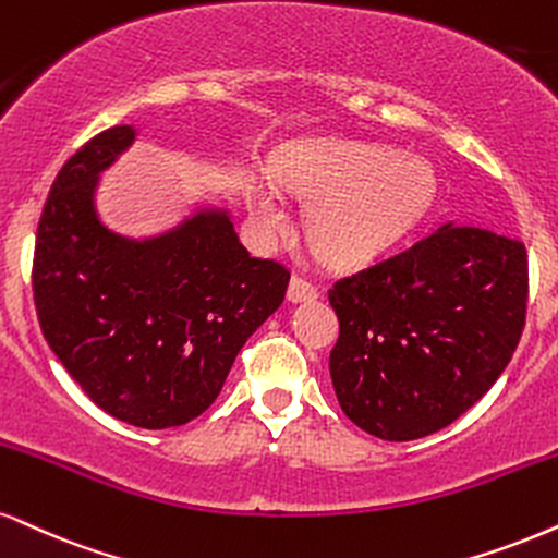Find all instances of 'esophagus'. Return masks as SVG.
<instances>
[{
    "instance_id": "esophagus-1",
    "label": "esophagus",
    "mask_w": 558,
    "mask_h": 558,
    "mask_svg": "<svg viewBox=\"0 0 558 558\" xmlns=\"http://www.w3.org/2000/svg\"><path fill=\"white\" fill-rule=\"evenodd\" d=\"M287 298L292 302H311L318 298V287L313 281H307L305 277H292L290 290H287Z\"/></svg>"
}]
</instances>
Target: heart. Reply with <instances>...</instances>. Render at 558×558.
I'll use <instances>...</instances> for the list:
<instances>
[{"mask_svg": "<svg viewBox=\"0 0 558 558\" xmlns=\"http://www.w3.org/2000/svg\"><path fill=\"white\" fill-rule=\"evenodd\" d=\"M274 178L292 196L315 202L307 238L333 266H360L383 256L435 196L426 165L349 142H294L281 149ZM245 202L253 222L268 235L287 227L284 206L266 183H247Z\"/></svg>", "mask_w": 558, "mask_h": 558, "instance_id": "obj_1", "label": "heart"}]
</instances>
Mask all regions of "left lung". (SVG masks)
<instances>
[{"mask_svg":"<svg viewBox=\"0 0 558 558\" xmlns=\"http://www.w3.org/2000/svg\"><path fill=\"white\" fill-rule=\"evenodd\" d=\"M331 380L343 414L405 442L439 432L497 383L527 313V251L486 227L445 225L333 281Z\"/></svg>","mask_w":558,"mask_h":558,"instance_id":"left-lung-1","label":"left lung"}]
</instances>
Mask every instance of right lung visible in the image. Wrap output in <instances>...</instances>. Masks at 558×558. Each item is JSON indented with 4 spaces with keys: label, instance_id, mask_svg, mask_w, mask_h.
Segmentation results:
<instances>
[{
    "label": "right lung",
    "instance_id": "1",
    "mask_svg": "<svg viewBox=\"0 0 558 558\" xmlns=\"http://www.w3.org/2000/svg\"><path fill=\"white\" fill-rule=\"evenodd\" d=\"M134 142L113 126L64 162L40 211L33 300L40 331L89 401L142 429L204 414L243 343L284 302L290 268L253 258L225 211L168 235H113L95 215L98 173Z\"/></svg>",
    "mask_w": 558,
    "mask_h": 558
}]
</instances>
